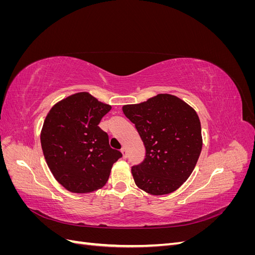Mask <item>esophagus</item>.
I'll use <instances>...</instances> for the list:
<instances>
[{
    "label": "esophagus",
    "mask_w": 255,
    "mask_h": 255,
    "mask_svg": "<svg viewBox=\"0 0 255 255\" xmlns=\"http://www.w3.org/2000/svg\"><path fill=\"white\" fill-rule=\"evenodd\" d=\"M121 153H122V156H123V158H127V157H128V153H127V148H126V146H122Z\"/></svg>",
    "instance_id": "esophagus-1"
}]
</instances>
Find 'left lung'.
Listing matches in <instances>:
<instances>
[{"instance_id": "8db88e82", "label": "left lung", "mask_w": 255, "mask_h": 255, "mask_svg": "<svg viewBox=\"0 0 255 255\" xmlns=\"http://www.w3.org/2000/svg\"><path fill=\"white\" fill-rule=\"evenodd\" d=\"M145 148L132 167L135 184L150 195H168L194 170L202 150L201 123L195 110L172 95L160 94L139 104L122 107Z\"/></svg>"}]
</instances>
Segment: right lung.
Returning a JSON list of instances; mask_svg holds the SVG:
<instances>
[{"instance_id":"right-lung-1","label":"right lung","mask_w":255,"mask_h":255,"mask_svg":"<svg viewBox=\"0 0 255 255\" xmlns=\"http://www.w3.org/2000/svg\"><path fill=\"white\" fill-rule=\"evenodd\" d=\"M112 106L79 92L54 105L40 135L45 161L56 181L71 192L102 188L122 154L112 149L99 123Z\"/></svg>"}]
</instances>
